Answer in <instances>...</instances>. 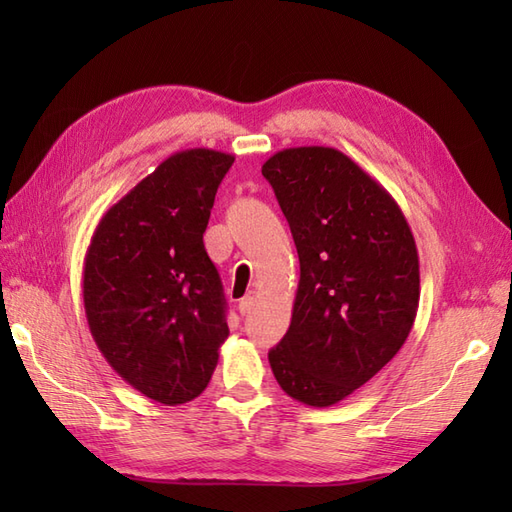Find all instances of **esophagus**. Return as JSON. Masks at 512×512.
I'll use <instances>...</instances> for the list:
<instances>
[{"mask_svg": "<svg viewBox=\"0 0 512 512\" xmlns=\"http://www.w3.org/2000/svg\"><path fill=\"white\" fill-rule=\"evenodd\" d=\"M253 303H255V292L253 290H248L246 295L239 299V314H248L250 312V308H253Z\"/></svg>", "mask_w": 512, "mask_h": 512, "instance_id": "esophagus-1", "label": "esophagus"}]
</instances>
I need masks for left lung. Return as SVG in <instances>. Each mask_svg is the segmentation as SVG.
I'll use <instances>...</instances> for the list:
<instances>
[{
    "label": "left lung",
    "mask_w": 512,
    "mask_h": 512,
    "mask_svg": "<svg viewBox=\"0 0 512 512\" xmlns=\"http://www.w3.org/2000/svg\"><path fill=\"white\" fill-rule=\"evenodd\" d=\"M262 173L301 268L290 328L268 361L290 398L330 407L407 341L420 301L416 239L396 200L339 149L277 151Z\"/></svg>",
    "instance_id": "obj_1"
}]
</instances>
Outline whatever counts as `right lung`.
Here are the masks:
<instances>
[{"instance_id": "obj_1", "label": "right lung", "mask_w": 512, "mask_h": 512, "mask_svg": "<svg viewBox=\"0 0 512 512\" xmlns=\"http://www.w3.org/2000/svg\"><path fill=\"white\" fill-rule=\"evenodd\" d=\"M233 160L202 147L162 160L103 215L85 253L94 343L125 383L169 407L202 394L228 336L202 235Z\"/></svg>"}]
</instances>
